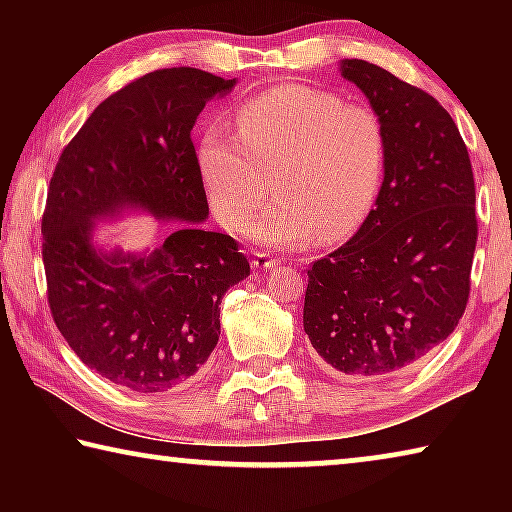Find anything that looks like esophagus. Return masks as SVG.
<instances>
[{"label": "esophagus", "mask_w": 512, "mask_h": 512, "mask_svg": "<svg viewBox=\"0 0 512 512\" xmlns=\"http://www.w3.org/2000/svg\"><path fill=\"white\" fill-rule=\"evenodd\" d=\"M277 264H280V259L271 257L268 253H264V250H257V253L253 255V266L255 268H275Z\"/></svg>", "instance_id": "obj_1"}]
</instances>
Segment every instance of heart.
<instances>
[{
    "label": "heart",
    "mask_w": 512,
    "mask_h": 512,
    "mask_svg": "<svg viewBox=\"0 0 512 512\" xmlns=\"http://www.w3.org/2000/svg\"><path fill=\"white\" fill-rule=\"evenodd\" d=\"M237 135L210 128L198 173L216 221L237 230L268 192L275 198L248 225L259 244L298 250L323 235L350 237L366 221L384 176V128L375 110L339 94L277 85L237 112Z\"/></svg>",
    "instance_id": "1"
}]
</instances>
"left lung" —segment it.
Wrapping results in <instances>:
<instances>
[{
  "instance_id": "obj_1",
  "label": "left lung",
  "mask_w": 512,
  "mask_h": 512,
  "mask_svg": "<svg viewBox=\"0 0 512 512\" xmlns=\"http://www.w3.org/2000/svg\"><path fill=\"white\" fill-rule=\"evenodd\" d=\"M339 72L384 128V180L348 244L309 268L302 323L325 368L354 379L409 370L443 343L470 296L474 176L454 119L368 60Z\"/></svg>"
}]
</instances>
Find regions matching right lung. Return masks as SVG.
I'll return each mask as SVG.
<instances>
[{
    "instance_id": "add662e5",
    "label": "right lung",
    "mask_w": 512,
    "mask_h": 512,
    "mask_svg": "<svg viewBox=\"0 0 512 512\" xmlns=\"http://www.w3.org/2000/svg\"><path fill=\"white\" fill-rule=\"evenodd\" d=\"M237 79L155 69L94 108L60 153L42 216L51 316L85 366L137 393L187 384L221 334V298L250 275L210 214L192 128ZM151 213L181 225L153 251L96 241L98 223Z\"/></svg>"
}]
</instances>
